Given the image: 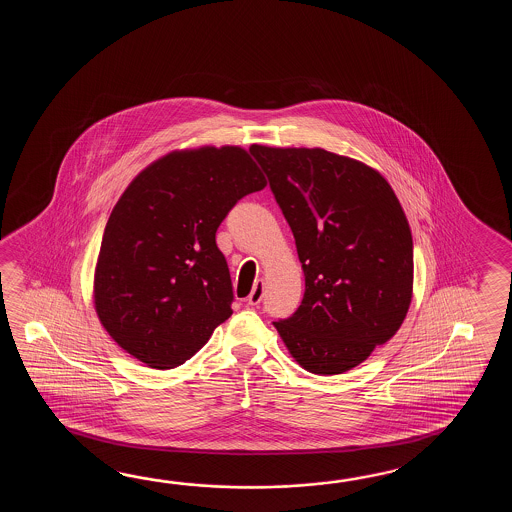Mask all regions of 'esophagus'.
Listing matches in <instances>:
<instances>
[{
  "label": "esophagus",
  "mask_w": 512,
  "mask_h": 512,
  "mask_svg": "<svg viewBox=\"0 0 512 512\" xmlns=\"http://www.w3.org/2000/svg\"><path fill=\"white\" fill-rule=\"evenodd\" d=\"M261 298H263V280H258V282L254 283V289H252V293L247 298V304L258 305L261 302Z\"/></svg>",
  "instance_id": "obj_1"
}]
</instances>
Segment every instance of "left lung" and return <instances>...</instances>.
<instances>
[{"mask_svg":"<svg viewBox=\"0 0 512 512\" xmlns=\"http://www.w3.org/2000/svg\"><path fill=\"white\" fill-rule=\"evenodd\" d=\"M251 153L293 230L304 300L274 322L304 370L359 366L403 324L414 287V241L392 186L377 170L322 148Z\"/></svg>","mask_w":512,"mask_h":512,"instance_id":"left-lung-1","label":"left lung"}]
</instances>
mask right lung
Here are the masks:
<instances>
[{"label":"right lung","instance_id":"right-lung-1","mask_svg":"<svg viewBox=\"0 0 512 512\" xmlns=\"http://www.w3.org/2000/svg\"><path fill=\"white\" fill-rule=\"evenodd\" d=\"M267 181L240 146L172 152L146 166L111 210L93 302L120 348L155 370L194 357L230 315L216 230Z\"/></svg>","mask_w":512,"mask_h":512}]
</instances>
